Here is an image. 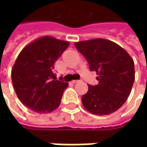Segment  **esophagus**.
<instances>
[{
	"label": "esophagus",
	"mask_w": 147,
	"mask_h": 147,
	"mask_svg": "<svg viewBox=\"0 0 147 147\" xmlns=\"http://www.w3.org/2000/svg\"><path fill=\"white\" fill-rule=\"evenodd\" d=\"M79 82H80L79 80H73V81H72V82H73V83H78Z\"/></svg>",
	"instance_id": "34e87169"
}]
</instances>
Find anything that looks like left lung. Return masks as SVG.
I'll return each mask as SVG.
<instances>
[{"mask_svg":"<svg viewBox=\"0 0 147 147\" xmlns=\"http://www.w3.org/2000/svg\"><path fill=\"white\" fill-rule=\"evenodd\" d=\"M84 55L99 82L88 85L82 95L84 108L96 115H107L119 110L131 93L134 79V61L129 54L114 42L96 38L74 43Z\"/></svg>","mask_w":147,"mask_h":147,"instance_id":"8db88e82","label":"left lung"}]
</instances>
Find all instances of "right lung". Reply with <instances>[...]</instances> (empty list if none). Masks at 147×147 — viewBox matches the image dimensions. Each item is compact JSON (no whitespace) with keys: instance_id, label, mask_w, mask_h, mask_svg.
Returning a JSON list of instances; mask_svg holds the SVG:
<instances>
[{"instance_id":"obj_1","label":"right lung","mask_w":147,"mask_h":147,"mask_svg":"<svg viewBox=\"0 0 147 147\" xmlns=\"http://www.w3.org/2000/svg\"><path fill=\"white\" fill-rule=\"evenodd\" d=\"M69 46L67 41L43 36L19 54L11 70L12 83L20 101L32 111L47 114L59 107L69 83L57 80L53 68Z\"/></svg>"}]
</instances>
